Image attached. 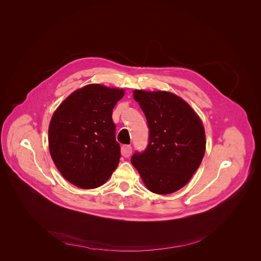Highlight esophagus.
<instances>
[{
  "label": "esophagus",
  "instance_id": "1",
  "mask_svg": "<svg viewBox=\"0 0 261 261\" xmlns=\"http://www.w3.org/2000/svg\"><path fill=\"white\" fill-rule=\"evenodd\" d=\"M133 152V148L128 145H124L121 147V154L124 156V158H128Z\"/></svg>",
  "mask_w": 261,
  "mask_h": 261
}]
</instances>
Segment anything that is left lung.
Returning a JSON list of instances; mask_svg holds the SVG:
<instances>
[{
    "label": "left lung",
    "instance_id": "obj_1",
    "mask_svg": "<svg viewBox=\"0 0 261 261\" xmlns=\"http://www.w3.org/2000/svg\"><path fill=\"white\" fill-rule=\"evenodd\" d=\"M134 98L146 115L149 143L130 162L149 191L174 193L186 185L203 160L202 121L186 101L171 92L135 90Z\"/></svg>",
    "mask_w": 261,
    "mask_h": 261
}]
</instances>
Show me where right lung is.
<instances>
[{
    "label": "right lung",
    "instance_id": "1",
    "mask_svg": "<svg viewBox=\"0 0 261 261\" xmlns=\"http://www.w3.org/2000/svg\"><path fill=\"white\" fill-rule=\"evenodd\" d=\"M123 94L122 89L89 84L54 112L48 132L50 154L61 175L75 186H101L116 169L120 146L112 110Z\"/></svg>",
    "mask_w": 261,
    "mask_h": 261
}]
</instances>
